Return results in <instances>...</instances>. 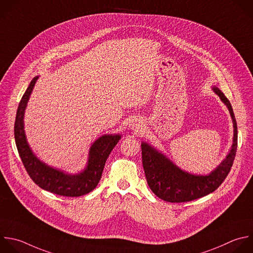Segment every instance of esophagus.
Segmentation results:
<instances>
[{"instance_id": "1", "label": "esophagus", "mask_w": 253, "mask_h": 253, "mask_svg": "<svg viewBox=\"0 0 253 253\" xmlns=\"http://www.w3.org/2000/svg\"><path fill=\"white\" fill-rule=\"evenodd\" d=\"M132 128H133V129H134V128H135V129H137V128H140V123L135 121V122L132 124Z\"/></svg>"}]
</instances>
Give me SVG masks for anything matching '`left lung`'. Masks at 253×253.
I'll list each match as a JSON object with an SVG mask.
<instances>
[{
    "label": "left lung",
    "instance_id": "1",
    "mask_svg": "<svg viewBox=\"0 0 253 253\" xmlns=\"http://www.w3.org/2000/svg\"><path fill=\"white\" fill-rule=\"evenodd\" d=\"M214 92L227 106L233 122V144L226 159L209 176H195L183 172L163 154L142 143V163L147 183L152 192L169 203L191 202L214 192L230 172L237 150V125L229 100L216 87Z\"/></svg>",
    "mask_w": 253,
    "mask_h": 253
}]
</instances>
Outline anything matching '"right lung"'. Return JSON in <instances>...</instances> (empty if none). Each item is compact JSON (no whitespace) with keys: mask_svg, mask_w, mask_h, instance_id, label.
Here are the masks:
<instances>
[{"mask_svg":"<svg viewBox=\"0 0 253 253\" xmlns=\"http://www.w3.org/2000/svg\"><path fill=\"white\" fill-rule=\"evenodd\" d=\"M36 76L23 95L16 115L15 140L22 163L31 179L40 188L63 197H80L93 191L98 185L104 166L111 151L121 138L120 135H105L94 142L89 151L85 170L77 175H67L42 163L31 151L24 131V113L34 89Z\"/></svg>","mask_w":253,"mask_h":253,"instance_id":"add662e5","label":"right lung"}]
</instances>
